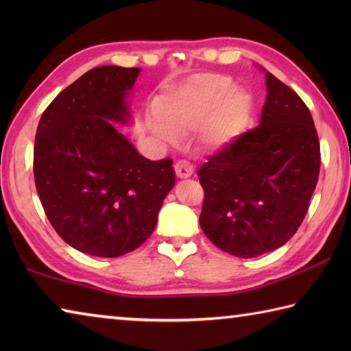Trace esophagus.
Segmentation results:
<instances>
[{
    "label": "esophagus",
    "mask_w": 351,
    "mask_h": 351,
    "mask_svg": "<svg viewBox=\"0 0 351 351\" xmlns=\"http://www.w3.org/2000/svg\"><path fill=\"white\" fill-rule=\"evenodd\" d=\"M193 165L187 162V161H178L175 164V171H176V176L181 178V180H186V178L192 176L193 175Z\"/></svg>",
    "instance_id": "1"
}]
</instances>
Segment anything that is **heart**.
I'll use <instances>...</instances> for the list:
<instances>
[{
	"mask_svg": "<svg viewBox=\"0 0 351 351\" xmlns=\"http://www.w3.org/2000/svg\"><path fill=\"white\" fill-rule=\"evenodd\" d=\"M216 112L213 113V111ZM152 132L165 142H178L181 133L199 127V141L207 148H224L245 130L251 97L234 90L228 75L201 74L171 88L154 104Z\"/></svg>",
	"mask_w": 351,
	"mask_h": 351,
	"instance_id": "obj_1",
	"label": "heart"
}]
</instances>
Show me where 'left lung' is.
Here are the masks:
<instances>
[{"label": "left lung", "mask_w": 351, "mask_h": 351, "mask_svg": "<svg viewBox=\"0 0 351 351\" xmlns=\"http://www.w3.org/2000/svg\"><path fill=\"white\" fill-rule=\"evenodd\" d=\"M266 91L260 125L198 170L201 229L240 258L274 251L297 232L319 178L320 147L308 106L271 73Z\"/></svg>", "instance_id": "8db88e82"}]
</instances>
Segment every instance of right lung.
<instances>
[{
    "instance_id": "obj_1",
    "label": "right lung",
    "mask_w": 351,
    "mask_h": 351,
    "mask_svg": "<svg viewBox=\"0 0 351 351\" xmlns=\"http://www.w3.org/2000/svg\"><path fill=\"white\" fill-rule=\"evenodd\" d=\"M139 73L88 71L52 100L35 136L34 178L47 219L69 246L96 257L139 247L175 186L173 161L144 158L116 127L132 122Z\"/></svg>"
}]
</instances>
